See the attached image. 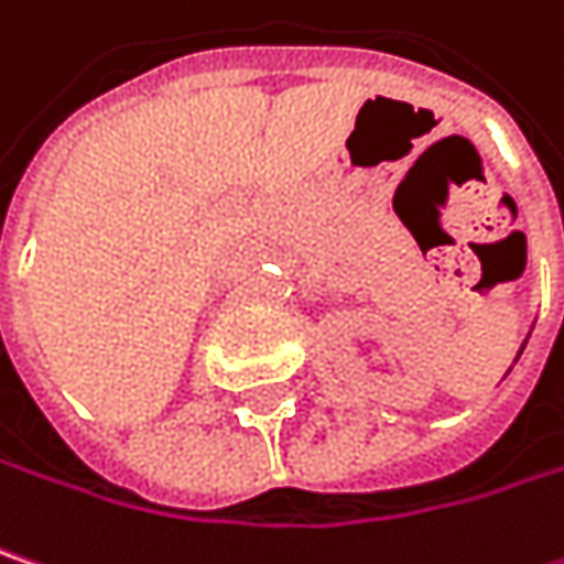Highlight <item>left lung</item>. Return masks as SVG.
Masks as SVG:
<instances>
[{
  "instance_id": "left-lung-1",
  "label": "left lung",
  "mask_w": 564,
  "mask_h": 564,
  "mask_svg": "<svg viewBox=\"0 0 564 564\" xmlns=\"http://www.w3.org/2000/svg\"><path fill=\"white\" fill-rule=\"evenodd\" d=\"M521 352H523V346H521Z\"/></svg>"
}]
</instances>
